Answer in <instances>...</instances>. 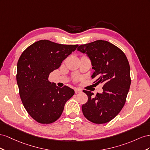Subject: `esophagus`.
Listing matches in <instances>:
<instances>
[{
    "mask_svg": "<svg viewBox=\"0 0 150 150\" xmlns=\"http://www.w3.org/2000/svg\"><path fill=\"white\" fill-rule=\"evenodd\" d=\"M75 93H78L82 92V91H81V90H80V89H79V88H75Z\"/></svg>",
    "mask_w": 150,
    "mask_h": 150,
    "instance_id": "34e87169",
    "label": "esophagus"
}]
</instances>
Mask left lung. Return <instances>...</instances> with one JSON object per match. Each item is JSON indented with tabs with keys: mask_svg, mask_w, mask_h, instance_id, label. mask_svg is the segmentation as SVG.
Returning <instances> with one entry per match:
<instances>
[{
	"mask_svg": "<svg viewBox=\"0 0 150 150\" xmlns=\"http://www.w3.org/2000/svg\"><path fill=\"white\" fill-rule=\"evenodd\" d=\"M77 50L91 60L95 84H103V92L95 97L91 91H83L88 96L87 102L82 106L83 114L93 123L108 122L120 112L129 92L130 67L127 57L117 46L104 40L80 45Z\"/></svg>",
	"mask_w": 150,
	"mask_h": 150,
	"instance_id": "obj_1",
	"label": "left lung"
}]
</instances>
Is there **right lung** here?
<instances>
[{"label":"right lung","instance_id":"1","mask_svg":"<svg viewBox=\"0 0 150 150\" xmlns=\"http://www.w3.org/2000/svg\"><path fill=\"white\" fill-rule=\"evenodd\" d=\"M48 40H40L25 49L17 65L16 80L19 95L28 114L37 122L50 124L61 116L66 102L75 91L48 80L50 73L77 48Z\"/></svg>","mask_w":150,"mask_h":150}]
</instances>
